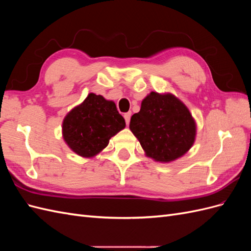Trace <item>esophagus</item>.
Wrapping results in <instances>:
<instances>
[{"label":"esophagus","instance_id":"1","mask_svg":"<svg viewBox=\"0 0 251 251\" xmlns=\"http://www.w3.org/2000/svg\"><path fill=\"white\" fill-rule=\"evenodd\" d=\"M131 116H132V113L131 112H127L126 113L124 117H125V120H126V124L128 126V124H130V120H131Z\"/></svg>","mask_w":251,"mask_h":251}]
</instances>
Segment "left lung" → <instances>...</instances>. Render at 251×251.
<instances>
[{
	"label": "left lung",
	"instance_id": "left-lung-1",
	"mask_svg": "<svg viewBox=\"0 0 251 251\" xmlns=\"http://www.w3.org/2000/svg\"><path fill=\"white\" fill-rule=\"evenodd\" d=\"M130 130L146 155L159 162H171L193 147L196 123L186 105L173 94L151 92L131 117Z\"/></svg>",
	"mask_w": 251,
	"mask_h": 251
}]
</instances>
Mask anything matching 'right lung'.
Listing matches in <instances>:
<instances>
[{
    "mask_svg": "<svg viewBox=\"0 0 251 251\" xmlns=\"http://www.w3.org/2000/svg\"><path fill=\"white\" fill-rule=\"evenodd\" d=\"M126 126V121L116 104L101 95L90 93L64 119L63 137L77 155L91 158L109 144L114 135Z\"/></svg>",
    "mask_w": 251,
    "mask_h": 251,
    "instance_id": "add662e5",
    "label": "right lung"
}]
</instances>
